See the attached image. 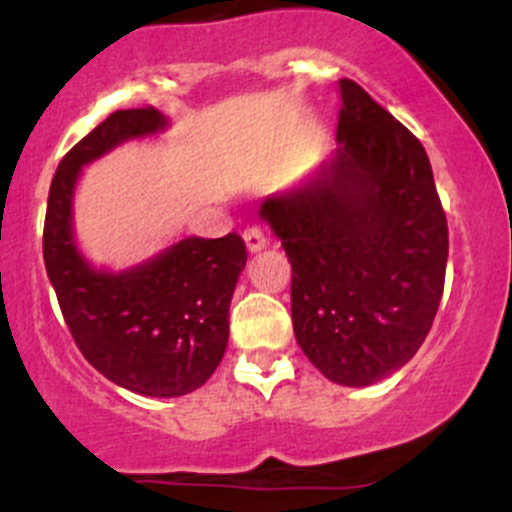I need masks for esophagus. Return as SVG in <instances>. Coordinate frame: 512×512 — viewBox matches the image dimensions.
I'll return each instance as SVG.
<instances>
[{
	"mask_svg": "<svg viewBox=\"0 0 512 512\" xmlns=\"http://www.w3.org/2000/svg\"><path fill=\"white\" fill-rule=\"evenodd\" d=\"M242 237H245V245H247V250H250V252L262 250V247L267 245L265 232H262V227H257V225L247 227V230L242 232Z\"/></svg>",
	"mask_w": 512,
	"mask_h": 512,
	"instance_id": "34e87169",
	"label": "esophagus"
}]
</instances>
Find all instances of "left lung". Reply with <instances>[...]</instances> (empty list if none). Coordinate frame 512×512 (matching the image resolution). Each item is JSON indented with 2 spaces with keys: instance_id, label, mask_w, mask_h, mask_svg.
I'll use <instances>...</instances> for the list:
<instances>
[{
  "instance_id": "1",
  "label": "left lung",
  "mask_w": 512,
  "mask_h": 512,
  "mask_svg": "<svg viewBox=\"0 0 512 512\" xmlns=\"http://www.w3.org/2000/svg\"><path fill=\"white\" fill-rule=\"evenodd\" d=\"M339 148L260 215L292 262V327L342 386H369L418 352L443 294L448 225L421 141L359 84L339 81Z\"/></svg>"
}]
</instances>
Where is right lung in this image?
<instances>
[{
    "mask_svg": "<svg viewBox=\"0 0 512 512\" xmlns=\"http://www.w3.org/2000/svg\"><path fill=\"white\" fill-rule=\"evenodd\" d=\"M165 126L153 106L98 123L61 158L44 220L46 275L76 347L108 381L156 399L190 394L218 369L245 242L237 232L185 237L126 272L94 270L74 242V188L86 163Z\"/></svg>",
    "mask_w": 512,
    "mask_h": 512,
    "instance_id": "obj_1",
    "label": "right lung"
}]
</instances>
